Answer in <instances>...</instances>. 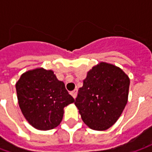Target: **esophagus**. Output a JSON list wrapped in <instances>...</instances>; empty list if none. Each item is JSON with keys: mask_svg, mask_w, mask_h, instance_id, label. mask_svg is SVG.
I'll return each mask as SVG.
<instances>
[{"mask_svg": "<svg viewBox=\"0 0 152 152\" xmlns=\"http://www.w3.org/2000/svg\"><path fill=\"white\" fill-rule=\"evenodd\" d=\"M70 94H71V95L72 96L74 99H76V95H77V89H74V90H73V91H72V92L70 93Z\"/></svg>", "mask_w": 152, "mask_h": 152, "instance_id": "obj_1", "label": "esophagus"}]
</instances>
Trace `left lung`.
Wrapping results in <instances>:
<instances>
[{
	"instance_id": "left-lung-1",
	"label": "left lung",
	"mask_w": 152,
	"mask_h": 152,
	"mask_svg": "<svg viewBox=\"0 0 152 152\" xmlns=\"http://www.w3.org/2000/svg\"><path fill=\"white\" fill-rule=\"evenodd\" d=\"M129 78L117 66L100 63L87 73L75 105L82 121L94 130H106L116 122L128 101Z\"/></svg>"
}]
</instances>
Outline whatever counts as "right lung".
I'll return each instance as SVG.
<instances>
[{
  "label": "right lung",
  "mask_w": 152,
  "mask_h": 152,
  "mask_svg": "<svg viewBox=\"0 0 152 152\" xmlns=\"http://www.w3.org/2000/svg\"><path fill=\"white\" fill-rule=\"evenodd\" d=\"M16 91L23 115L40 130L57 127L63 119V108L75 101L53 71L43 68L23 73L16 83Z\"/></svg>",
  "instance_id": "add662e5"
}]
</instances>
